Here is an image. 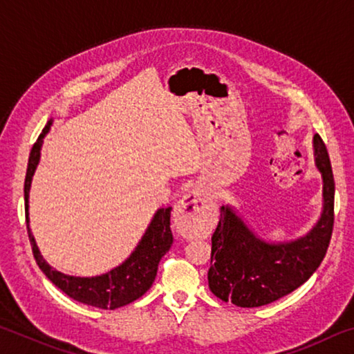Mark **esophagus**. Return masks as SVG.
<instances>
[{"mask_svg": "<svg viewBox=\"0 0 354 354\" xmlns=\"http://www.w3.org/2000/svg\"><path fill=\"white\" fill-rule=\"evenodd\" d=\"M175 223L183 236L194 239L206 234L212 221V200L206 192L194 190L175 206Z\"/></svg>", "mask_w": 354, "mask_h": 354, "instance_id": "1", "label": "esophagus"}]
</instances>
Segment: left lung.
<instances>
[{
  "label": "left lung",
  "mask_w": 354,
  "mask_h": 354,
  "mask_svg": "<svg viewBox=\"0 0 354 354\" xmlns=\"http://www.w3.org/2000/svg\"><path fill=\"white\" fill-rule=\"evenodd\" d=\"M313 149L323 184L322 212L304 236L268 242L251 230L236 207L221 206L207 272L209 289L217 298L241 308H259L298 289L319 268L334 225V176L319 134Z\"/></svg>",
  "instance_id": "8db88e82"
}]
</instances>
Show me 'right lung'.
I'll list each match as a JSON object with an SVG mask.
<instances>
[{
	"label": "right lung",
	"instance_id": "1",
	"mask_svg": "<svg viewBox=\"0 0 354 354\" xmlns=\"http://www.w3.org/2000/svg\"><path fill=\"white\" fill-rule=\"evenodd\" d=\"M51 124L53 118L46 123V127L41 131L37 142L34 143L31 154H29L25 179L26 226L35 262H37L40 270L45 273V277L53 284L59 287L64 293H67L70 298L76 299V301L100 309H117L127 306V304L140 298L153 286L156 274H158L160 257L171 247V207H159L154 212L151 221H149V225L145 230V234L142 236L133 253L120 263V266L113 267L107 273L98 274V277H71V274L57 272L40 254L37 242H35L31 227H29V192H31L34 173L37 170V165L40 162L41 145H44V139L46 134L50 133Z\"/></svg>",
	"mask_w": 354,
	"mask_h": 354
}]
</instances>
